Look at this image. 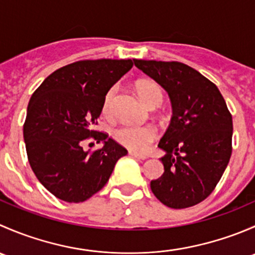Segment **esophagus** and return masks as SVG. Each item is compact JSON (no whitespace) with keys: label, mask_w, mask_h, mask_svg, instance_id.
Listing matches in <instances>:
<instances>
[{"label":"esophagus","mask_w":255,"mask_h":255,"mask_svg":"<svg viewBox=\"0 0 255 255\" xmlns=\"http://www.w3.org/2000/svg\"><path fill=\"white\" fill-rule=\"evenodd\" d=\"M129 155L133 156V158H135V159H139V160H145V159H146L145 155H142V154L134 153V151H129Z\"/></svg>","instance_id":"esophagus-1"}]
</instances>
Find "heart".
Returning <instances> with one entry per match:
<instances>
[{"mask_svg":"<svg viewBox=\"0 0 255 255\" xmlns=\"http://www.w3.org/2000/svg\"><path fill=\"white\" fill-rule=\"evenodd\" d=\"M116 92H117V89L116 86H113L105 96L104 107H102L104 115L110 116L112 113ZM137 92L142 101L149 107L159 106L163 102V91L159 85L151 81L138 82ZM112 135L116 142L125 148L135 151V153H145L151 142L156 138V129L151 126L125 125L113 129Z\"/></svg>","mask_w":255,"mask_h":255,"instance_id":"1","label":"heart"}]
</instances>
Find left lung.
I'll list each match as a JSON object with an SVG mask.
<instances>
[{"mask_svg":"<svg viewBox=\"0 0 255 255\" xmlns=\"http://www.w3.org/2000/svg\"><path fill=\"white\" fill-rule=\"evenodd\" d=\"M134 65L155 80L171 101L173 117L158 146L164 173L151 180L156 199L171 208L204 201L215 190L232 154V115L213 82L179 61L138 60Z\"/></svg>","mask_w":255,"mask_h":255,"instance_id":"obj_1","label":"left lung"}]
</instances>
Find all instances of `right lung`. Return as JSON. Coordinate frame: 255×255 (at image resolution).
<instances>
[{"label":"right lung","mask_w":255,"mask_h":255,"mask_svg":"<svg viewBox=\"0 0 255 255\" xmlns=\"http://www.w3.org/2000/svg\"><path fill=\"white\" fill-rule=\"evenodd\" d=\"M132 66L130 59L76 61L50 74L30 97L23 126L28 161L58 199L86 201L106 185L118 159L127 154L109 134L92 128L109 90ZM90 137L104 146L84 151L82 144Z\"/></svg>","instance_id":"1"}]
</instances>
